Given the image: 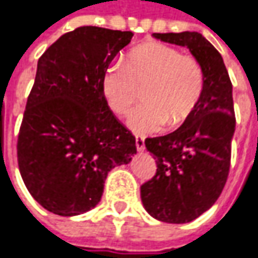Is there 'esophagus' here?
<instances>
[{
    "instance_id": "34e87169",
    "label": "esophagus",
    "mask_w": 258,
    "mask_h": 258,
    "mask_svg": "<svg viewBox=\"0 0 258 258\" xmlns=\"http://www.w3.org/2000/svg\"><path fill=\"white\" fill-rule=\"evenodd\" d=\"M135 142H136V148H138V151H144V149H145V139H144V136L136 135Z\"/></svg>"
}]
</instances>
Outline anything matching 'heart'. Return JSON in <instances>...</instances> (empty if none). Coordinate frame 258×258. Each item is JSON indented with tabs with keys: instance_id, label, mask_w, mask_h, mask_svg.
Returning <instances> with one entry per match:
<instances>
[{
	"instance_id": "heart-1",
	"label": "heart",
	"mask_w": 258,
	"mask_h": 258,
	"mask_svg": "<svg viewBox=\"0 0 258 258\" xmlns=\"http://www.w3.org/2000/svg\"><path fill=\"white\" fill-rule=\"evenodd\" d=\"M205 87V72L191 55L173 46L152 42L135 47L126 62L110 63L101 88L113 113H129L141 88L144 103L129 116V127L141 135L160 131L165 123L177 126L193 113Z\"/></svg>"
}]
</instances>
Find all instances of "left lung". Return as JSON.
I'll return each mask as SVG.
<instances>
[{
	"label": "left lung",
	"mask_w": 258,
	"mask_h": 258,
	"mask_svg": "<svg viewBox=\"0 0 258 258\" xmlns=\"http://www.w3.org/2000/svg\"><path fill=\"white\" fill-rule=\"evenodd\" d=\"M161 42L187 46L205 72L199 103L171 134L147 138L155 175L141 186L147 212L168 224H186L221 196L231 167L235 131L232 84L221 53L200 33H155Z\"/></svg>",
	"instance_id": "left-lung-1"
}]
</instances>
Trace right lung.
Wrapping results in <instances>:
<instances>
[{
    "label": "right lung",
    "instance_id": "add662e5",
    "mask_svg": "<svg viewBox=\"0 0 258 258\" xmlns=\"http://www.w3.org/2000/svg\"><path fill=\"white\" fill-rule=\"evenodd\" d=\"M134 33L83 26L39 58L20 126L17 161L34 200L74 216L101 199L111 168L136 154L135 136L103 94V75Z\"/></svg>",
    "mask_w": 258,
    "mask_h": 258
}]
</instances>
